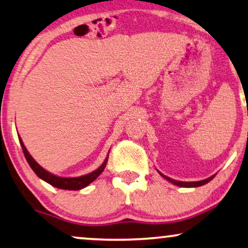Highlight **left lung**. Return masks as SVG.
<instances>
[{
	"mask_svg": "<svg viewBox=\"0 0 248 248\" xmlns=\"http://www.w3.org/2000/svg\"><path fill=\"white\" fill-rule=\"evenodd\" d=\"M159 174H160L164 178L167 179L168 182H170V183H172V184H175L177 186H181V187H198V186H202V185L206 184V183H209L213 177H215V176H211V177L206 178V179H204V181H200V182H179V181H175V179H171V178L167 177V176L162 175L161 172H159Z\"/></svg>",
	"mask_w": 248,
	"mask_h": 248,
	"instance_id": "1",
	"label": "left lung"
}]
</instances>
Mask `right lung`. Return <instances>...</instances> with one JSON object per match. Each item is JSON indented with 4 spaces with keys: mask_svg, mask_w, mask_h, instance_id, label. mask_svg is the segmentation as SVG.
I'll return each instance as SVG.
<instances>
[{
    "mask_svg": "<svg viewBox=\"0 0 248 248\" xmlns=\"http://www.w3.org/2000/svg\"><path fill=\"white\" fill-rule=\"evenodd\" d=\"M19 141H20V144H21L23 155H25L27 161H28V164L30 167H31L32 170L35 171V174L38 176L39 178H42L43 181H45L48 183V184L54 186V187H57L61 189H72V191H77V189L86 187V186L89 185L90 183H93L94 179H96L98 176L104 171V169L106 167V164L108 161V155H107V158L105 159L103 165H101L99 168L96 169V170L93 172H90V174L81 176V177H70V178L59 177V176L50 174V172L45 170L43 167H40V166L35 161V159L29 155L28 150L26 149L25 144H23V142L20 137H19Z\"/></svg>",
    "mask_w": 248,
    "mask_h": 248,
    "instance_id": "obj_1",
    "label": "right lung"
}]
</instances>
